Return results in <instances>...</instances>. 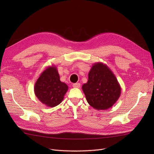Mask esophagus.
<instances>
[{
  "label": "esophagus",
  "instance_id": "obj_1",
  "mask_svg": "<svg viewBox=\"0 0 154 154\" xmlns=\"http://www.w3.org/2000/svg\"><path fill=\"white\" fill-rule=\"evenodd\" d=\"M72 87L74 88H80V83H74V84H72Z\"/></svg>",
  "mask_w": 154,
  "mask_h": 154
}]
</instances>
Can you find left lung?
<instances>
[{"label": "left lung", "instance_id": "8db88e82", "mask_svg": "<svg viewBox=\"0 0 154 154\" xmlns=\"http://www.w3.org/2000/svg\"><path fill=\"white\" fill-rule=\"evenodd\" d=\"M88 77L82 87L88 103L98 110L112 106L121 95V86L110 68L97 62L92 65Z\"/></svg>", "mask_w": 154, "mask_h": 154}]
</instances>
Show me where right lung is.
<instances>
[{"mask_svg":"<svg viewBox=\"0 0 154 154\" xmlns=\"http://www.w3.org/2000/svg\"><path fill=\"white\" fill-rule=\"evenodd\" d=\"M67 91V85L60 81L58 70L54 65L40 74L34 87L37 98L48 107H54L61 103Z\"/></svg>","mask_w":154,"mask_h":154,"instance_id":"1","label":"right lung"}]
</instances>
